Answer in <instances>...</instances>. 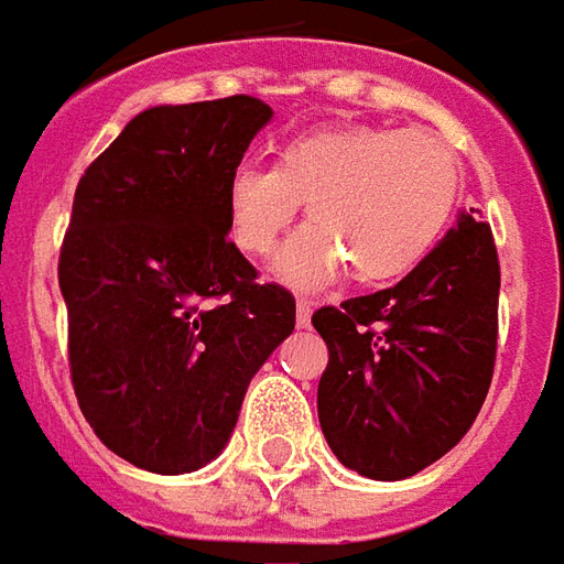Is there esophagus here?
I'll list each match as a JSON object with an SVG mask.
<instances>
[{
  "label": "esophagus",
  "instance_id": "1",
  "mask_svg": "<svg viewBox=\"0 0 564 564\" xmlns=\"http://www.w3.org/2000/svg\"><path fill=\"white\" fill-rule=\"evenodd\" d=\"M310 315H313V303L297 301V327H310Z\"/></svg>",
  "mask_w": 564,
  "mask_h": 564
}]
</instances>
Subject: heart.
I'll return each mask as SVG.
<instances>
[{
  "label": "heart",
  "instance_id": "1",
  "mask_svg": "<svg viewBox=\"0 0 564 564\" xmlns=\"http://www.w3.org/2000/svg\"><path fill=\"white\" fill-rule=\"evenodd\" d=\"M462 191L455 148L429 130L330 123L279 142L273 166L246 163L227 182V230L263 258L294 215L310 225L275 258L291 285H318L346 267L355 285L416 270L441 242Z\"/></svg>",
  "mask_w": 564,
  "mask_h": 564
}]
</instances>
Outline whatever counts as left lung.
Instances as JSON below:
<instances>
[{"label": "left lung", "mask_w": 564, "mask_h": 564, "mask_svg": "<svg viewBox=\"0 0 564 564\" xmlns=\"http://www.w3.org/2000/svg\"><path fill=\"white\" fill-rule=\"evenodd\" d=\"M498 289L492 227L462 215L394 289L315 310L318 422L343 465L403 480L465 437L492 382Z\"/></svg>", "instance_id": "1"}]
</instances>
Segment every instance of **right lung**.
Returning a JSON list of instances; mask_svg holds the SVG:
<instances>
[{"mask_svg":"<svg viewBox=\"0 0 564 564\" xmlns=\"http://www.w3.org/2000/svg\"><path fill=\"white\" fill-rule=\"evenodd\" d=\"M273 118L261 99L158 106L84 170L59 249L69 373L111 453L187 474L225 449L294 297L227 239V182Z\"/></svg>","mask_w":564,"mask_h":564,"instance_id":"1","label":"right lung"}]
</instances>
